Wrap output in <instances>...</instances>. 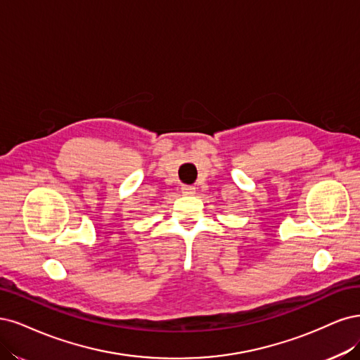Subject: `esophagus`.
Listing matches in <instances>:
<instances>
[{
  "mask_svg": "<svg viewBox=\"0 0 360 360\" xmlns=\"http://www.w3.org/2000/svg\"><path fill=\"white\" fill-rule=\"evenodd\" d=\"M181 191H182V194H185V195H191V194L195 193V188L193 187V185H182Z\"/></svg>",
  "mask_w": 360,
  "mask_h": 360,
  "instance_id": "esophagus-1",
  "label": "esophagus"
}]
</instances>
